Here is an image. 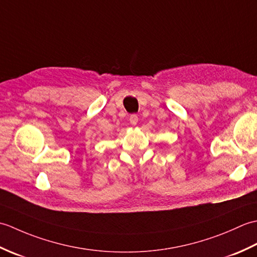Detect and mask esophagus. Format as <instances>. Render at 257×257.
Listing matches in <instances>:
<instances>
[{
    "label": "esophagus",
    "mask_w": 257,
    "mask_h": 257,
    "mask_svg": "<svg viewBox=\"0 0 257 257\" xmlns=\"http://www.w3.org/2000/svg\"><path fill=\"white\" fill-rule=\"evenodd\" d=\"M129 121H130V123L132 124H137V122H138V116L136 113H133V114H130V117H129Z\"/></svg>",
    "instance_id": "obj_1"
}]
</instances>
